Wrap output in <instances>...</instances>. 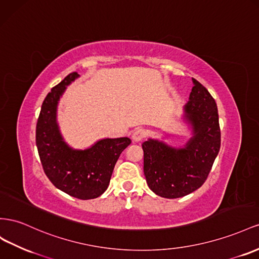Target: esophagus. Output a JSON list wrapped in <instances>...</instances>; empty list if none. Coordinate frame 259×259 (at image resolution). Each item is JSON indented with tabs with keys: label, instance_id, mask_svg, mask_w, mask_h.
Instances as JSON below:
<instances>
[{
	"label": "esophagus",
	"instance_id": "esophagus-1",
	"mask_svg": "<svg viewBox=\"0 0 259 259\" xmlns=\"http://www.w3.org/2000/svg\"><path fill=\"white\" fill-rule=\"evenodd\" d=\"M147 136V132L143 128H137L134 133H133V141L134 142H141Z\"/></svg>",
	"mask_w": 259,
	"mask_h": 259
}]
</instances>
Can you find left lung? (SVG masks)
Wrapping results in <instances>:
<instances>
[{
  "instance_id": "8db88e82",
  "label": "left lung",
  "mask_w": 259,
  "mask_h": 259,
  "mask_svg": "<svg viewBox=\"0 0 259 259\" xmlns=\"http://www.w3.org/2000/svg\"><path fill=\"white\" fill-rule=\"evenodd\" d=\"M184 120L190 124V141L174 148L158 139L143 143L144 173L147 184L158 196L179 198L199 188L208 178L221 144L218 108L212 96L196 79Z\"/></svg>"
}]
</instances>
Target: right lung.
<instances>
[{
  "mask_svg": "<svg viewBox=\"0 0 259 259\" xmlns=\"http://www.w3.org/2000/svg\"><path fill=\"white\" fill-rule=\"evenodd\" d=\"M74 72L54 86L44 100L36 127V145L44 171L52 184L78 199L99 197L109 186L114 165L131 144L128 137L104 138L87 149H74L63 139L57 122L60 98L78 78Z\"/></svg>",
  "mask_w": 259,
  "mask_h": 259,
  "instance_id": "add662e5",
  "label": "right lung"
}]
</instances>
